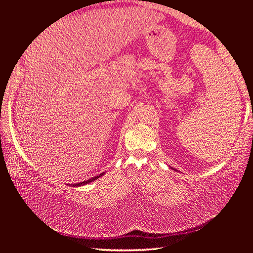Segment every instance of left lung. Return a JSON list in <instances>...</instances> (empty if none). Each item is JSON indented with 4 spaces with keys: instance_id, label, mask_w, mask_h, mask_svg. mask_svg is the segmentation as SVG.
<instances>
[{
    "instance_id": "obj_1",
    "label": "left lung",
    "mask_w": 253,
    "mask_h": 253,
    "mask_svg": "<svg viewBox=\"0 0 253 253\" xmlns=\"http://www.w3.org/2000/svg\"><path fill=\"white\" fill-rule=\"evenodd\" d=\"M170 169H173V168H170Z\"/></svg>"
}]
</instances>
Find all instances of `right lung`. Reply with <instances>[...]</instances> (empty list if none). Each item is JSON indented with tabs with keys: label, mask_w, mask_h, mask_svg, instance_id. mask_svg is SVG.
<instances>
[{
	"label": "right lung",
	"mask_w": 253,
	"mask_h": 253,
	"mask_svg": "<svg viewBox=\"0 0 253 253\" xmlns=\"http://www.w3.org/2000/svg\"><path fill=\"white\" fill-rule=\"evenodd\" d=\"M101 175H104V173H101V174H99V175H97V176H95V177H91V178H89V179H87V181H84V182H80V183H76V184H71V186H76V187H78V186H83V185H85V184H89V183H91V182H93V181H96L97 178H99Z\"/></svg>",
	"instance_id": "obj_1"
}]
</instances>
